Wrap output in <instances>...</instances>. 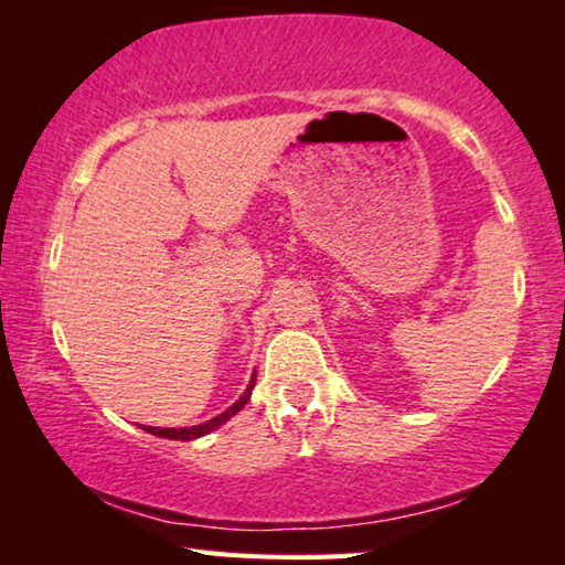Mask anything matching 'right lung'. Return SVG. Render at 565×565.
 Wrapping results in <instances>:
<instances>
[{
    "label": "right lung",
    "mask_w": 565,
    "mask_h": 565,
    "mask_svg": "<svg viewBox=\"0 0 565 565\" xmlns=\"http://www.w3.org/2000/svg\"><path fill=\"white\" fill-rule=\"evenodd\" d=\"M254 384H256V371L252 374V381H248L246 391H244L242 396H238L236 404L228 406V408L224 411V414L214 416L212 420H204V424H199V426H189V428H159V426H141V428H145V431H147V434H151V436L169 438V441H194V438H202V436H206V434L216 431L218 426H224L228 418L236 416L238 411H242V408L246 406V401L252 398V388H254Z\"/></svg>",
    "instance_id": "right-lung-1"
}]
</instances>
